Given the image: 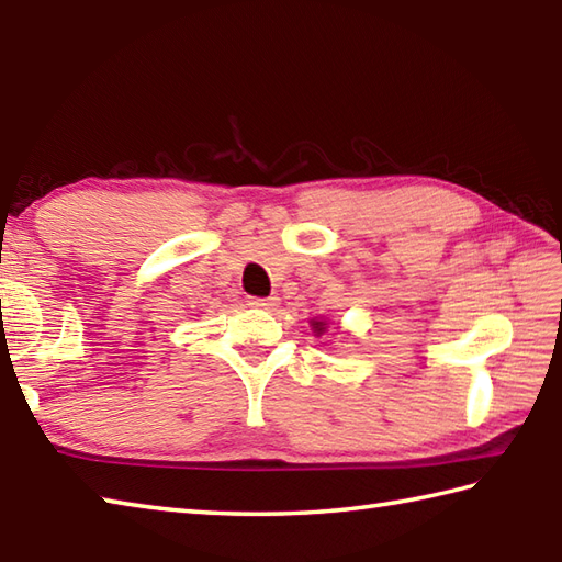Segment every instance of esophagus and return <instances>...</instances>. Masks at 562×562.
Here are the masks:
<instances>
[{"mask_svg":"<svg viewBox=\"0 0 562 562\" xmlns=\"http://www.w3.org/2000/svg\"><path fill=\"white\" fill-rule=\"evenodd\" d=\"M248 304L256 306V310L274 312V310H278V304H280V296H252Z\"/></svg>","mask_w":562,"mask_h":562,"instance_id":"1","label":"esophagus"}]
</instances>
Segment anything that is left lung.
Wrapping results in <instances>:
<instances>
[{"label": "left lung", "mask_w": 562, "mask_h": 562, "mask_svg": "<svg viewBox=\"0 0 562 562\" xmlns=\"http://www.w3.org/2000/svg\"><path fill=\"white\" fill-rule=\"evenodd\" d=\"M312 328H314V334H316V336H322V334L326 331V322H316V318H314V322H312Z\"/></svg>", "instance_id": "left-lung-1"}]
</instances>
